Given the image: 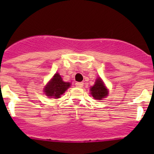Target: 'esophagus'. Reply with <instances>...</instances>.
I'll use <instances>...</instances> for the list:
<instances>
[{"label": "esophagus", "mask_w": 154, "mask_h": 154, "mask_svg": "<svg viewBox=\"0 0 154 154\" xmlns=\"http://www.w3.org/2000/svg\"><path fill=\"white\" fill-rule=\"evenodd\" d=\"M83 84H84V83H83V82H80V83H76L75 86L78 87V88H81V87L83 86Z\"/></svg>", "instance_id": "1"}]
</instances>
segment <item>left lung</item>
<instances>
[{
  "instance_id": "left-lung-1",
  "label": "left lung",
  "mask_w": 154,
  "mask_h": 154,
  "mask_svg": "<svg viewBox=\"0 0 154 154\" xmlns=\"http://www.w3.org/2000/svg\"><path fill=\"white\" fill-rule=\"evenodd\" d=\"M90 91H91V94L93 97L96 100H99L105 98L109 94L108 89L106 88L104 83L100 77L96 80L94 86L90 88Z\"/></svg>"
}]
</instances>
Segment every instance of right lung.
<instances>
[{"label": "right lung", "mask_w": 154, "mask_h": 154, "mask_svg": "<svg viewBox=\"0 0 154 154\" xmlns=\"http://www.w3.org/2000/svg\"><path fill=\"white\" fill-rule=\"evenodd\" d=\"M71 83L64 82L59 73H56L44 88V92L50 98H60L69 88Z\"/></svg>", "instance_id": "obj_1"}]
</instances>
